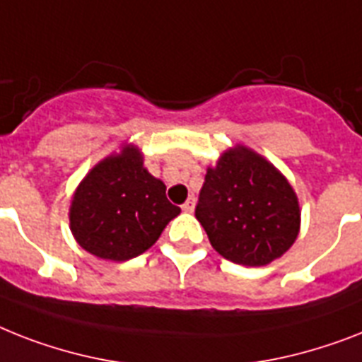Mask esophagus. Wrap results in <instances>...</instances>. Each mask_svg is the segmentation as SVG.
<instances>
[{"label": "esophagus", "instance_id": "1", "mask_svg": "<svg viewBox=\"0 0 362 362\" xmlns=\"http://www.w3.org/2000/svg\"><path fill=\"white\" fill-rule=\"evenodd\" d=\"M182 210L187 211V214H191V211L195 210V199H193V197H189V199H187V201L182 204Z\"/></svg>", "mask_w": 362, "mask_h": 362}]
</instances>
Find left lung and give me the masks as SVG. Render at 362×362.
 I'll return each mask as SVG.
<instances>
[{
    "mask_svg": "<svg viewBox=\"0 0 362 362\" xmlns=\"http://www.w3.org/2000/svg\"><path fill=\"white\" fill-rule=\"evenodd\" d=\"M195 216L211 247L245 267L283 257L301 228L299 199L286 176L245 145L223 151L208 167Z\"/></svg>",
    "mask_w": 362,
    "mask_h": 362,
    "instance_id": "8db88e82",
    "label": "left lung"
}]
</instances>
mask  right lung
I'll return each mask as SVG.
<instances>
[{"label": "right lung", "instance_id": "add662e5", "mask_svg": "<svg viewBox=\"0 0 362 362\" xmlns=\"http://www.w3.org/2000/svg\"><path fill=\"white\" fill-rule=\"evenodd\" d=\"M178 214L180 208L167 201L165 184L146 171L139 146L124 143L79 182L69 221L79 247L124 262L151 249Z\"/></svg>", "mask_w": 362, "mask_h": 362}]
</instances>
